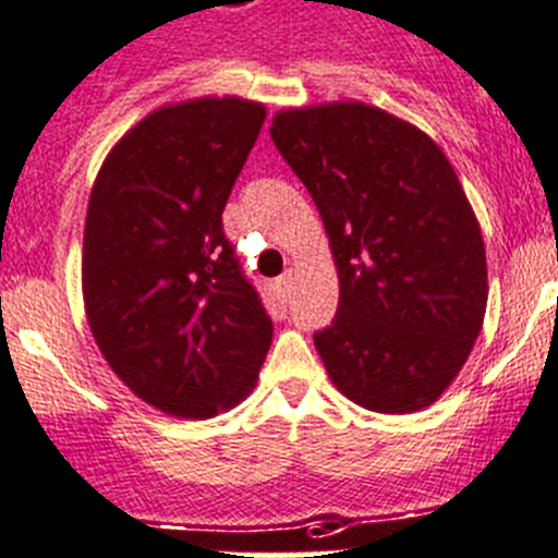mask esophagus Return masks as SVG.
<instances>
[{
  "mask_svg": "<svg viewBox=\"0 0 558 558\" xmlns=\"http://www.w3.org/2000/svg\"><path fill=\"white\" fill-rule=\"evenodd\" d=\"M294 278H298V275H294V269H286V272L278 278V291L283 294V298H289L291 289H294Z\"/></svg>",
  "mask_w": 558,
  "mask_h": 558,
  "instance_id": "1",
  "label": "esophagus"
}]
</instances>
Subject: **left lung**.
Wrapping results in <instances>:
<instances>
[{
  "label": "left lung",
  "instance_id": "1",
  "mask_svg": "<svg viewBox=\"0 0 558 558\" xmlns=\"http://www.w3.org/2000/svg\"><path fill=\"white\" fill-rule=\"evenodd\" d=\"M272 142L323 217L339 311L314 333L353 403L409 414L461 373L486 314V250L430 135L364 102L283 108Z\"/></svg>",
  "mask_w": 558,
  "mask_h": 558
}]
</instances>
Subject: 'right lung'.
<instances>
[{
    "label": "right lung",
    "instance_id": "right-lung-1",
    "mask_svg": "<svg viewBox=\"0 0 558 558\" xmlns=\"http://www.w3.org/2000/svg\"><path fill=\"white\" fill-rule=\"evenodd\" d=\"M267 119L242 97L163 105L113 144L83 233V303L99 353L153 409L205 420L255 389L272 341L222 210Z\"/></svg>",
    "mask_w": 558,
    "mask_h": 558
}]
</instances>
